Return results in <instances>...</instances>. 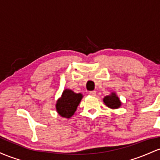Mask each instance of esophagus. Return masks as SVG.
Wrapping results in <instances>:
<instances>
[{
	"instance_id": "obj_1",
	"label": "esophagus",
	"mask_w": 160,
	"mask_h": 160,
	"mask_svg": "<svg viewBox=\"0 0 160 160\" xmlns=\"http://www.w3.org/2000/svg\"><path fill=\"white\" fill-rule=\"evenodd\" d=\"M89 94L91 95V96H96V91H90Z\"/></svg>"
}]
</instances>
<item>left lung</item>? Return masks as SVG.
Returning a JSON list of instances; mask_svg holds the SVG:
<instances>
[{
	"label": "left lung",
	"mask_w": 160,
	"mask_h": 160,
	"mask_svg": "<svg viewBox=\"0 0 160 160\" xmlns=\"http://www.w3.org/2000/svg\"><path fill=\"white\" fill-rule=\"evenodd\" d=\"M103 102L107 107L111 109H117L121 107V101L116 93H112L103 98Z\"/></svg>",
	"instance_id": "8db88e82"
}]
</instances>
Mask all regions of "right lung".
I'll return each mask as SVG.
<instances>
[{
	"label": "right lung",
	"mask_w": 160,
	"mask_h": 160,
	"mask_svg": "<svg viewBox=\"0 0 160 160\" xmlns=\"http://www.w3.org/2000/svg\"><path fill=\"white\" fill-rule=\"evenodd\" d=\"M82 94H76L69 89H65L62 96L59 98L56 104L57 112L62 117L70 118L75 113L78 104L82 100Z\"/></svg>",
	"instance_id": "1"
}]
</instances>
